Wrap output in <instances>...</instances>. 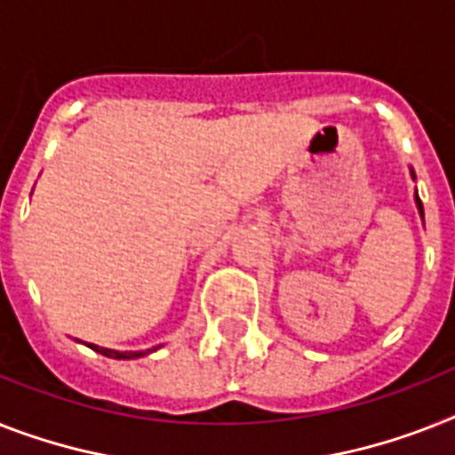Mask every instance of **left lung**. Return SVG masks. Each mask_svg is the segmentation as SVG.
Masks as SVG:
<instances>
[{"instance_id": "obj_1", "label": "left lung", "mask_w": 455, "mask_h": 455, "mask_svg": "<svg viewBox=\"0 0 455 455\" xmlns=\"http://www.w3.org/2000/svg\"><path fill=\"white\" fill-rule=\"evenodd\" d=\"M416 203H419V210H420V215H423V203H420V198H416Z\"/></svg>"}]
</instances>
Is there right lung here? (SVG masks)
I'll return each mask as SVG.
<instances>
[{
	"label": "right lung",
	"mask_w": 455,
	"mask_h": 455,
	"mask_svg": "<svg viewBox=\"0 0 455 455\" xmlns=\"http://www.w3.org/2000/svg\"><path fill=\"white\" fill-rule=\"evenodd\" d=\"M91 348L98 350L100 355H107V357H114V360H132V357H142L147 355L149 350H135V353H119V350H109V348H100V346H93V343H88Z\"/></svg>",
	"instance_id": "obj_1"
}]
</instances>
